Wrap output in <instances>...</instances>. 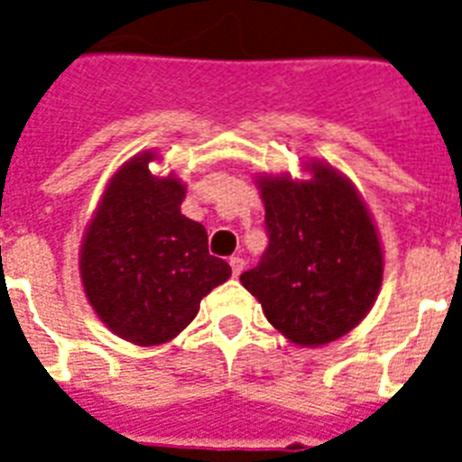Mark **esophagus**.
I'll list each match as a JSON object with an SVG mask.
<instances>
[{
    "label": "esophagus",
    "mask_w": 462,
    "mask_h": 462,
    "mask_svg": "<svg viewBox=\"0 0 462 462\" xmlns=\"http://www.w3.org/2000/svg\"><path fill=\"white\" fill-rule=\"evenodd\" d=\"M228 264H231V272H234V276H240V273H243V269H245V262H243V257H231L228 259Z\"/></svg>",
    "instance_id": "obj_1"
}]
</instances>
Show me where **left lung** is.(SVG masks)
Here are the masks:
<instances>
[{"instance_id": "1", "label": "left lung", "mask_w": 462, "mask_h": 462, "mask_svg": "<svg viewBox=\"0 0 462 462\" xmlns=\"http://www.w3.org/2000/svg\"><path fill=\"white\" fill-rule=\"evenodd\" d=\"M314 177H262L269 245L240 283L295 345L349 333L371 311L383 283V247L354 186L314 162Z\"/></svg>"}]
</instances>
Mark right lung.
<instances>
[{
	"label": "right lung",
	"mask_w": 462,
	"mask_h": 462,
	"mask_svg": "<svg viewBox=\"0 0 462 462\" xmlns=\"http://www.w3.org/2000/svg\"><path fill=\"white\" fill-rule=\"evenodd\" d=\"M151 158L136 155L110 179L79 254L94 311L141 346L181 333L200 300L231 276V266L209 254L203 224L181 215V181L153 177Z\"/></svg>",
	"instance_id": "1"
}]
</instances>
